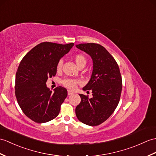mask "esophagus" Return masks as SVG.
Instances as JSON below:
<instances>
[{"instance_id":"obj_1","label":"esophagus","mask_w":156,"mask_h":156,"mask_svg":"<svg viewBox=\"0 0 156 156\" xmlns=\"http://www.w3.org/2000/svg\"><path fill=\"white\" fill-rule=\"evenodd\" d=\"M73 94H74V92H72V91H71V90H68V96Z\"/></svg>"}]
</instances>
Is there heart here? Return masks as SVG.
Wrapping results in <instances>:
<instances>
[{
	"label": "heart",
	"instance_id": "obj_1",
	"mask_svg": "<svg viewBox=\"0 0 156 156\" xmlns=\"http://www.w3.org/2000/svg\"><path fill=\"white\" fill-rule=\"evenodd\" d=\"M74 60H75V62L76 63V64L78 65V66L79 68L82 66H85V65L86 64V57L84 55H82V54H76V55L74 56ZM62 64H63V60H60L58 61V62L57 66H56L58 70H60L61 69L62 66ZM78 83H80L79 80L72 79V78L64 79L62 81V84L65 87H66V88H70V89H74Z\"/></svg>",
	"mask_w": 156,
	"mask_h": 156
}]
</instances>
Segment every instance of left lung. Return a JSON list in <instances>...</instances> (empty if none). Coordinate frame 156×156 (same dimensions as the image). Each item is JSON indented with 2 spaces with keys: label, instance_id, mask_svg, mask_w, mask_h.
I'll list each match as a JSON object with an SVG mask.
<instances>
[{
  "label": "left lung",
  "instance_id": "8db88e82",
  "mask_svg": "<svg viewBox=\"0 0 156 156\" xmlns=\"http://www.w3.org/2000/svg\"><path fill=\"white\" fill-rule=\"evenodd\" d=\"M91 56L93 70L83 90H91L93 97L80 94L81 102L76 115L81 122L90 126L100 125L113 114L120 99L122 80L116 61L104 46L95 43L76 45Z\"/></svg>",
  "mask_w": 156,
  "mask_h": 156
}]
</instances>
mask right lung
<instances>
[{
	"label": "right lung",
	"mask_w": 156,
	"mask_h": 156,
	"mask_svg": "<svg viewBox=\"0 0 156 156\" xmlns=\"http://www.w3.org/2000/svg\"><path fill=\"white\" fill-rule=\"evenodd\" d=\"M74 44L42 42L21 60L16 74L15 95L21 110L32 121L45 123L59 114L67 90L59 86L52 92L46 83L56 75L58 62Z\"/></svg>",
	"instance_id": "add662e5"
}]
</instances>
